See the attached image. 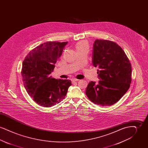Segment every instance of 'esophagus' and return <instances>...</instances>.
<instances>
[{
	"label": "esophagus",
	"instance_id": "34e87169",
	"mask_svg": "<svg viewBox=\"0 0 148 148\" xmlns=\"http://www.w3.org/2000/svg\"><path fill=\"white\" fill-rule=\"evenodd\" d=\"M78 80H79V79H71V81H72V82H77Z\"/></svg>",
	"mask_w": 148,
	"mask_h": 148
}]
</instances>
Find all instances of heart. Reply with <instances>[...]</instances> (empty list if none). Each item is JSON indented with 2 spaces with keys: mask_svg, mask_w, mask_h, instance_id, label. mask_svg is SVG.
Masks as SVG:
<instances>
[{
  "mask_svg": "<svg viewBox=\"0 0 148 148\" xmlns=\"http://www.w3.org/2000/svg\"><path fill=\"white\" fill-rule=\"evenodd\" d=\"M76 50L77 51H80L85 49H89L88 44L86 41H80L77 42L75 45Z\"/></svg>",
  "mask_w": 148,
  "mask_h": 148,
  "instance_id": "obj_1",
  "label": "heart"
}]
</instances>
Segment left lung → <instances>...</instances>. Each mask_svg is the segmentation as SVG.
Wrapping results in <instances>:
<instances>
[{"instance_id":"left-lung-1","label":"left lung","mask_w":148,"mask_h":148,"mask_svg":"<svg viewBox=\"0 0 148 148\" xmlns=\"http://www.w3.org/2000/svg\"><path fill=\"white\" fill-rule=\"evenodd\" d=\"M92 63L98 67V84L90 82L86 89L88 98L95 104L106 106L118 101L132 82V65L124 50L116 42L96 39Z\"/></svg>"}]
</instances>
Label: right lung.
I'll list each match as a JSON object with an SVG mask.
<instances>
[{"instance_id": "1", "label": "right lung", "mask_w": 148, "mask_h": 148, "mask_svg": "<svg viewBox=\"0 0 148 148\" xmlns=\"http://www.w3.org/2000/svg\"><path fill=\"white\" fill-rule=\"evenodd\" d=\"M68 42H48L29 52L23 62L21 75L29 95L39 106L51 107L65 98L71 81L50 74Z\"/></svg>"}]
</instances>
